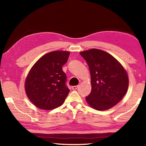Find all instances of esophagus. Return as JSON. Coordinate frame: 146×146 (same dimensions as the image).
I'll return each instance as SVG.
<instances>
[{
    "mask_svg": "<svg viewBox=\"0 0 146 146\" xmlns=\"http://www.w3.org/2000/svg\"><path fill=\"white\" fill-rule=\"evenodd\" d=\"M78 88V86H72V90H75Z\"/></svg>",
    "mask_w": 146,
    "mask_h": 146,
    "instance_id": "1",
    "label": "esophagus"
}]
</instances>
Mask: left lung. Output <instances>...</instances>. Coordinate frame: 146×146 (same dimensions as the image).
Wrapping results in <instances>:
<instances>
[{
	"instance_id": "left-lung-1",
	"label": "left lung",
	"mask_w": 146,
	"mask_h": 146,
	"mask_svg": "<svg viewBox=\"0 0 146 146\" xmlns=\"http://www.w3.org/2000/svg\"><path fill=\"white\" fill-rule=\"evenodd\" d=\"M91 73V91L86 100L91 108L105 111L122 99L129 86V78L122 64L110 53L98 49L80 52Z\"/></svg>"
}]
</instances>
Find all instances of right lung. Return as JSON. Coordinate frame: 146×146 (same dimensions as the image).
<instances>
[{
    "label": "right lung",
    "instance_id": "add662e5",
    "mask_svg": "<svg viewBox=\"0 0 146 146\" xmlns=\"http://www.w3.org/2000/svg\"><path fill=\"white\" fill-rule=\"evenodd\" d=\"M70 53L54 51L45 54L35 63L27 75L24 87L29 100L39 109L51 110L65 101L70 90L62 71Z\"/></svg>",
    "mask_w": 146,
    "mask_h": 146
}]
</instances>
